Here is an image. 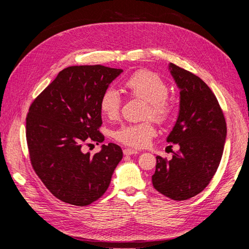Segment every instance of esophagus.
Instances as JSON below:
<instances>
[{
	"instance_id": "34e87169",
	"label": "esophagus",
	"mask_w": 249,
	"mask_h": 249,
	"mask_svg": "<svg viewBox=\"0 0 249 249\" xmlns=\"http://www.w3.org/2000/svg\"><path fill=\"white\" fill-rule=\"evenodd\" d=\"M124 154L125 156H131V155L139 154V152H138V150H136V149H133V148H124Z\"/></svg>"
}]
</instances>
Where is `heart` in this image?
Returning a JSON list of instances; mask_svg holds the SVG:
<instances>
[{
  "label": "heart",
  "instance_id": "heart-1",
  "mask_svg": "<svg viewBox=\"0 0 249 249\" xmlns=\"http://www.w3.org/2000/svg\"><path fill=\"white\" fill-rule=\"evenodd\" d=\"M130 95L147 102L146 115H152L159 122H167L173 114V107L167 100L168 87L158 74L147 71L133 73L124 83ZM122 100L114 88H108L103 92L100 100V108L104 115L115 118L120 111ZM156 134L153 123L126 124L115 133V138L124 144L132 147H144Z\"/></svg>",
  "mask_w": 249,
  "mask_h": 249
}]
</instances>
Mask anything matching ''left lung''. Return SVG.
<instances>
[{"mask_svg":"<svg viewBox=\"0 0 249 249\" xmlns=\"http://www.w3.org/2000/svg\"><path fill=\"white\" fill-rule=\"evenodd\" d=\"M168 71L179 90L177 122L166 138L179 149L166 161L157 156L154 188L173 200H186L200 193L217 171L227 124L212 90L200 78L173 63Z\"/></svg>","mask_w":249,"mask_h":249,"instance_id":"1","label":"left lung"}]
</instances>
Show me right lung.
Here are the masks:
<instances>
[{"instance_id":"add662e5","label":"right lung","mask_w":249,"mask_h":249,"mask_svg":"<svg viewBox=\"0 0 249 249\" xmlns=\"http://www.w3.org/2000/svg\"><path fill=\"white\" fill-rule=\"evenodd\" d=\"M124 71L103 65H76L60 71L29 109L26 135L32 166L54 196L87 206L106 192L123 150L114 143L93 156L83 153L100 133V100Z\"/></svg>"}]
</instances>
